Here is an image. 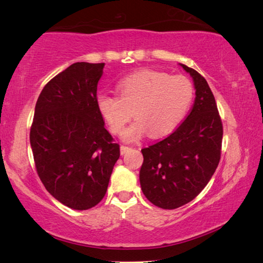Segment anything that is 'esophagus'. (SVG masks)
<instances>
[{
  "label": "esophagus",
  "mask_w": 263,
  "mask_h": 263,
  "mask_svg": "<svg viewBox=\"0 0 263 263\" xmlns=\"http://www.w3.org/2000/svg\"><path fill=\"white\" fill-rule=\"evenodd\" d=\"M130 149H131V148L127 147V146H121V154H122V155L125 154V153H127Z\"/></svg>",
  "instance_id": "obj_1"
}]
</instances>
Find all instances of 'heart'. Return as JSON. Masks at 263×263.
I'll return each mask as SVG.
<instances>
[{
    "label": "heart",
    "instance_id": "b5f03b06",
    "mask_svg": "<svg viewBox=\"0 0 263 263\" xmlns=\"http://www.w3.org/2000/svg\"><path fill=\"white\" fill-rule=\"evenodd\" d=\"M119 96L100 94L97 109L112 133H121L133 112L137 121L123 132V140L137 141L149 135L167 136L188 115L194 87L182 75L141 70L118 83Z\"/></svg>",
    "mask_w": 263,
    "mask_h": 263
}]
</instances>
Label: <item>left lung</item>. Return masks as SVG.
<instances>
[{
	"label": "left lung",
	"instance_id": "obj_1",
	"mask_svg": "<svg viewBox=\"0 0 263 263\" xmlns=\"http://www.w3.org/2000/svg\"><path fill=\"white\" fill-rule=\"evenodd\" d=\"M196 89L190 114L163 140L142 148L141 190L148 201L173 210L189 203L205 188L220 160L222 124L206 80L180 64Z\"/></svg>",
	"mask_w": 263,
	"mask_h": 263
}]
</instances>
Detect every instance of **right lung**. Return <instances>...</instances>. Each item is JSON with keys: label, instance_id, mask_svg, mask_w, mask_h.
<instances>
[{"label": "right lung", "instance_id": "obj_1", "mask_svg": "<svg viewBox=\"0 0 263 263\" xmlns=\"http://www.w3.org/2000/svg\"><path fill=\"white\" fill-rule=\"evenodd\" d=\"M103 68V62H75L47 82L30 130L39 179L53 197L74 210L102 201L121 155L97 109Z\"/></svg>", "mask_w": 263, "mask_h": 263}]
</instances>
